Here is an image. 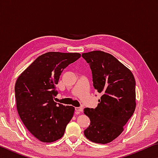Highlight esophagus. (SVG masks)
I'll use <instances>...</instances> for the list:
<instances>
[{"label": "esophagus", "mask_w": 158, "mask_h": 158, "mask_svg": "<svg viewBox=\"0 0 158 158\" xmlns=\"http://www.w3.org/2000/svg\"><path fill=\"white\" fill-rule=\"evenodd\" d=\"M75 111L79 113V112H81L83 111V108L81 107V106H79V107H75Z\"/></svg>", "instance_id": "obj_1"}]
</instances>
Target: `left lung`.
Returning a JSON list of instances; mask_svg holds the SVG:
<instances>
[{
	"label": "left lung",
	"instance_id": "obj_1",
	"mask_svg": "<svg viewBox=\"0 0 158 158\" xmlns=\"http://www.w3.org/2000/svg\"><path fill=\"white\" fill-rule=\"evenodd\" d=\"M81 56L92 71L93 86L102 94L97 107L84 109L90 121L84 135L93 142L107 143L121 135L135 112V77L109 53L94 51Z\"/></svg>",
	"mask_w": 158,
	"mask_h": 158
}]
</instances>
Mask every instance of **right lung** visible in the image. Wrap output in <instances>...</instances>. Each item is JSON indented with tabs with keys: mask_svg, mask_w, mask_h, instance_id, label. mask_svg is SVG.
<instances>
[{
	"mask_svg": "<svg viewBox=\"0 0 158 158\" xmlns=\"http://www.w3.org/2000/svg\"><path fill=\"white\" fill-rule=\"evenodd\" d=\"M79 53L48 52L40 56L16 81L17 108L26 127L42 142H53L63 137L73 116L74 107L57 103L58 84L66 67L79 59Z\"/></svg>",
	"mask_w": 158,
	"mask_h": 158,
	"instance_id": "right-lung-1",
	"label": "right lung"
}]
</instances>
